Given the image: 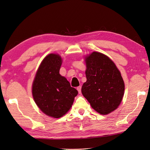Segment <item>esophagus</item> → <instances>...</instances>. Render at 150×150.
Wrapping results in <instances>:
<instances>
[{"instance_id":"34e87169","label":"esophagus","mask_w":150,"mask_h":150,"mask_svg":"<svg viewBox=\"0 0 150 150\" xmlns=\"http://www.w3.org/2000/svg\"><path fill=\"white\" fill-rule=\"evenodd\" d=\"M77 89H78V91L79 94H81V86H79V87L77 88Z\"/></svg>"}]
</instances>
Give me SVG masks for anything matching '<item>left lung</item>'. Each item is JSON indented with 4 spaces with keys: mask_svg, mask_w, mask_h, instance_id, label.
Segmentation results:
<instances>
[{
    "mask_svg": "<svg viewBox=\"0 0 150 150\" xmlns=\"http://www.w3.org/2000/svg\"><path fill=\"white\" fill-rule=\"evenodd\" d=\"M87 81L81 88L84 97L101 115L115 111L125 93V83L115 64L104 54L93 52L85 58Z\"/></svg>",
    "mask_w": 150,
    "mask_h": 150,
    "instance_id": "left-lung-1",
    "label": "left lung"
}]
</instances>
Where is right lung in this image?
Instances as JSON below:
<instances>
[{"label": "right lung", "mask_w": 150, "mask_h": 150, "mask_svg": "<svg viewBox=\"0 0 150 150\" xmlns=\"http://www.w3.org/2000/svg\"><path fill=\"white\" fill-rule=\"evenodd\" d=\"M62 59L59 54L45 57L36 72L32 88L34 101L46 115L59 118L70 110L78 92L59 74Z\"/></svg>", "instance_id": "right-lung-1"}]
</instances>
